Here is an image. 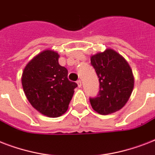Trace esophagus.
<instances>
[{
    "label": "esophagus",
    "instance_id": "obj_1",
    "mask_svg": "<svg viewBox=\"0 0 155 155\" xmlns=\"http://www.w3.org/2000/svg\"><path fill=\"white\" fill-rule=\"evenodd\" d=\"M77 84H78V87H80L81 86H82V82H81V80H78Z\"/></svg>",
    "mask_w": 155,
    "mask_h": 155
}]
</instances>
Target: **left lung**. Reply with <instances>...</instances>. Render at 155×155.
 I'll return each mask as SVG.
<instances>
[{"mask_svg": "<svg viewBox=\"0 0 155 155\" xmlns=\"http://www.w3.org/2000/svg\"><path fill=\"white\" fill-rule=\"evenodd\" d=\"M91 64L99 78L100 92L90 98L92 108L101 115L120 110L130 99L134 86V78L129 63L113 49L91 56Z\"/></svg>", "mask_w": 155, "mask_h": 155, "instance_id": "obj_1", "label": "left lung"}]
</instances>
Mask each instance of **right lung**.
<instances>
[{"label": "right lung", "instance_id": "obj_1", "mask_svg": "<svg viewBox=\"0 0 155 155\" xmlns=\"http://www.w3.org/2000/svg\"><path fill=\"white\" fill-rule=\"evenodd\" d=\"M59 55L45 50L26 64L21 84L31 105L43 115L58 117L67 112L77 84L68 79V70L58 63Z\"/></svg>", "mask_w": 155, "mask_h": 155}]
</instances>
